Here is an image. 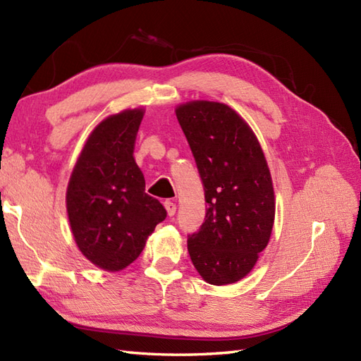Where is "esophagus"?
Instances as JSON below:
<instances>
[{
	"label": "esophagus",
	"mask_w": 361,
	"mask_h": 361,
	"mask_svg": "<svg viewBox=\"0 0 361 361\" xmlns=\"http://www.w3.org/2000/svg\"><path fill=\"white\" fill-rule=\"evenodd\" d=\"M164 209L168 212L169 216H173L175 212H177V206H175V202L172 201H164Z\"/></svg>",
	"instance_id": "obj_1"
}]
</instances>
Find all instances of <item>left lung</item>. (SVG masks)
<instances>
[{
  "instance_id": "obj_1",
  "label": "left lung",
  "mask_w": 361,
  "mask_h": 361,
  "mask_svg": "<svg viewBox=\"0 0 361 361\" xmlns=\"http://www.w3.org/2000/svg\"><path fill=\"white\" fill-rule=\"evenodd\" d=\"M204 184L206 219L188 239L193 267L207 283L228 285L253 270L269 245L276 198L256 134L233 108L190 100L175 108Z\"/></svg>"
}]
</instances>
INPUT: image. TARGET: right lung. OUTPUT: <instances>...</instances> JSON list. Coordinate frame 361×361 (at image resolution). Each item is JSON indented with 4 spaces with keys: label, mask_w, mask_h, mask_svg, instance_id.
<instances>
[{
    "label": "right lung",
    "mask_w": 361,
    "mask_h": 361,
    "mask_svg": "<svg viewBox=\"0 0 361 361\" xmlns=\"http://www.w3.org/2000/svg\"><path fill=\"white\" fill-rule=\"evenodd\" d=\"M145 108L123 109L90 133L67 186V214L80 253L97 269L116 273L133 264L155 226L166 218L145 192L134 146Z\"/></svg>",
    "instance_id": "right-lung-1"
}]
</instances>
